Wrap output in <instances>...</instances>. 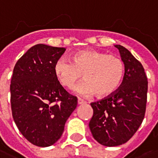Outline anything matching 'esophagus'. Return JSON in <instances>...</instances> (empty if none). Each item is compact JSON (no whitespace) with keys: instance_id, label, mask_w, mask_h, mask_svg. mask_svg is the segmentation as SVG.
<instances>
[{"instance_id":"esophagus-1","label":"esophagus","mask_w":158,"mask_h":158,"mask_svg":"<svg viewBox=\"0 0 158 158\" xmlns=\"http://www.w3.org/2000/svg\"><path fill=\"white\" fill-rule=\"evenodd\" d=\"M84 103H86L85 101H84L83 99H81V98H78V104H79V105H80V104H84Z\"/></svg>"}]
</instances>
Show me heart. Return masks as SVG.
<instances>
[{
    "mask_svg": "<svg viewBox=\"0 0 158 158\" xmlns=\"http://www.w3.org/2000/svg\"><path fill=\"white\" fill-rule=\"evenodd\" d=\"M54 73L61 85L73 89L84 78L86 81L76 89L82 95L97 94L106 98L114 94L124 76L123 60L114 55L95 50H82L68 58L62 57L55 62Z\"/></svg>",
    "mask_w": 158,
    "mask_h": 158,
    "instance_id": "heart-1",
    "label": "heart"
}]
</instances>
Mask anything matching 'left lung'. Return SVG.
<instances>
[{
  "label": "left lung",
  "instance_id": "8db88e82",
  "mask_svg": "<svg viewBox=\"0 0 158 158\" xmlns=\"http://www.w3.org/2000/svg\"><path fill=\"white\" fill-rule=\"evenodd\" d=\"M115 47L124 64L122 85L111 96L90 104L94 109L90 131L95 140L106 147L127 143L142 124L146 111L148 79L144 69L125 47Z\"/></svg>",
  "mask_w": 158,
  "mask_h": 158
}]
</instances>
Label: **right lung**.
Listing matches in <instances>:
<instances>
[{"instance_id": "obj_1", "label": "right lung", "mask_w": 158, "mask_h": 158, "mask_svg": "<svg viewBox=\"0 0 158 158\" xmlns=\"http://www.w3.org/2000/svg\"><path fill=\"white\" fill-rule=\"evenodd\" d=\"M64 48L38 44L15 64L10 84L12 116L18 129L34 145L50 147L63 134L77 98L58 81L54 65Z\"/></svg>"}]
</instances>
